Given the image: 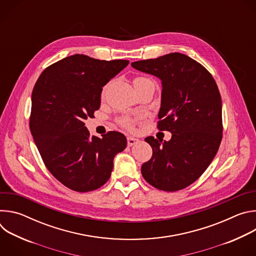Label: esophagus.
I'll return each mask as SVG.
<instances>
[{
    "label": "esophagus",
    "instance_id": "obj_1",
    "mask_svg": "<svg viewBox=\"0 0 256 256\" xmlns=\"http://www.w3.org/2000/svg\"><path fill=\"white\" fill-rule=\"evenodd\" d=\"M138 142H140L138 138H136L130 136H128V147H132V146L136 144Z\"/></svg>",
    "mask_w": 256,
    "mask_h": 256
}]
</instances>
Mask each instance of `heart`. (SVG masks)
<instances>
[{
	"label": "heart",
	"mask_w": 256,
	"mask_h": 256,
	"mask_svg": "<svg viewBox=\"0 0 256 256\" xmlns=\"http://www.w3.org/2000/svg\"><path fill=\"white\" fill-rule=\"evenodd\" d=\"M146 80H149V79H148V78H144V77H136V78L134 79L132 83L136 84V83H138V82H142V81H146ZM134 122V118H132V116H122L120 118H118V124H120L122 126L126 128H128V130L132 128Z\"/></svg>",
	"instance_id": "heart-1"
}]
</instances>
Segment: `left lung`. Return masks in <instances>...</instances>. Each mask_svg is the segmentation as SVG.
Returning <instances> with one entry per match:
<instances>
[{"mask_svg":"<svg viewBox=\"0 0 256 256\" xmlns=\"http://www.w3.org/2000/svg\"><path fill=\"white\" fill-rule=\"evenodd\" d=\"M132 66L162 81L157 128L171 140L147 136L152 158L140 172L152 186L164 192L184 190L200 177L222 140V99L210 72L179 52L132 62Z\"/></svg>","mask_w":256,"mask_h":256,"instance_id":"1","label":"left lung"}]
</instances>
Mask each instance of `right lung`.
Masks as SVG:
<instances>
[{
	"mask_svg": "<svg viewBox=\"0 0 256 256\" xmlns=\"http://www.w3.org/2000/svg\"><path fill=\"white\" fill-rule=\"evenodd\" d=\"M128 62L74 54L48 66L34 85L31 134L48 171L72 190L87 192L105 184L114 156L126 147L122 132L91 136L84 122L99 109L102 87Z\"/></svg>",
	"mask_w": 256,
	"mask_h": 256,
	"instance_id": "add662e5",
	"label": "right lung"
}]
</instances>
